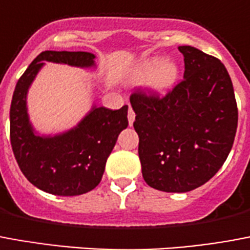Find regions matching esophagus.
Here are the masks:
<instances>
[{"label": "esophagus", "instance_id": "obj_1", "mask_svg": "<svg viewBox=\"0 0 250 250\" xmlns=\"http://www.w3.org/2000/svg\"><path fill=\"white\" fill-rule=\"evenodd\" d=\"M127 118H128V123H130V125H134V120H135V112L132 111V108H128V115H127Z\"/></svg>", "mask_w": 250, "mask_h": 250}]
</instances>
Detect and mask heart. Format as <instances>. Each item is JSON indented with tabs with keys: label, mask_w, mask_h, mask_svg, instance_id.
Returning <instances> with one entry per match:
<instances>
[{
	"label": "heart",
	"mask_w": 250,
	"mask_h": 250,
	"mask_svg": "<svg viewBox=\"0 0 250 250\" xmlns=\"http://www.w3.org/2000/svg\"><path fill=\"white\" fill-rule=\"evenodd\" d=\"M179 66L173 61L163 58H148L142 61L132 71L131 81L134 83L147 82L153 94L166 95L176 86L179 79Z\"/></svg>",
	"instance_id": "1"
}]
</instances>
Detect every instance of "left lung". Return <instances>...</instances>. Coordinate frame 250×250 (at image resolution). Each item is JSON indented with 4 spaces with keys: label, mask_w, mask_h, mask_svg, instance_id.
<instances>
[{
    "label": "left lung",
    "mask_w": 250,
    "mask_h": 250,
    "mask_svg": "<svg viewBox=\"0 0 250 250\" xmlns=\"http://www.w3.org/2000/svg\"><path fill=\"white\" fill-rule=\"evenodd\" d=\"M184 79L164 98L132 94L134 128L146 183L163 192H189L216 175L237 130L233 84L219 59L192 46Z\"/></svg>",
    "instance_id": "1"
}]
</instances>
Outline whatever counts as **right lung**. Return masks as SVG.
<instances>
[{
    "label": "right lung",
    "mask_w": 250,
    "mask_h": 250,
    "mask_svg": "<svg viewBox=\"0 0 250 250\" xmlns=\"http://www.w3.org/2000/svg\"><path fill=\"white\" fill-rule=\"evenodd\" d=\"M95 58L87 51H42L17 82L10 106V143L22 173L41 191L78 196L94 189L118 136L128 125V106L112 111L97 104L75 127L61 134L41 135L31 125L27 92L45 62L95 68Z\"/></svg>",
    "instance_id": "add662e5"
}]
</instances>
